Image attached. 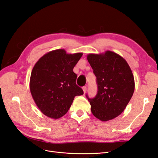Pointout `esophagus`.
<instances>
[{
  "label": "esophagus",
  "mask_w": 158,
  "mask_h": 158,
  "mask_svg": "<svg viewBox=\"0 0 158 158\" xmlns=\"http://www.w3.org/2000/svg\"><path fill=\"white\" fill-rule=\"evenodd\" d=\"M83 93H84V94H85L86 91H87V87H86V86L83 87Z\"/></svg>",
  "instance_id": "obj_1"
}]
</instances>
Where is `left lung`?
Listing matches in <instances>:
<instances>
[{"label": "left lung", "mask_w": 158, "mask_h": 158, "mask_svg": "<svg viewBox=\"0 0 158 158\" xmlns=\"http://www.w3.org/2000/svg\"><path fill=\"white\" fill-rule=\"evenodd\" d=\"M87 59L94 69L98 88L94 99L86 95L92 114L102 121L114 119L124 111L134 92L131 68L122 56L110 51L89 54Z\"/></svg>", "instance_id": "1"}]
</instances>
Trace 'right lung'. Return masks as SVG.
<instances>
[{"instance_id": "add662e5", "label": "right lung", "mask_w": 158, "mask_h": 158, "mask_svg": "<svg viewBox=\"0 0 158 158\" xmlns=\"http://www.w3.org/2000/svg\"><path fill=\"white\" fill-rule=\"evenodd\" d=\"M82 52L69 54L64 49L47 52L36 63L30 78V91L43 114L59 119L67 114L75 97L83 94L76 85L73 68Z\"/></svg>"}]
</instances>
